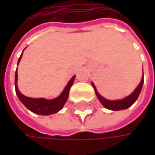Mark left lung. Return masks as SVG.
<instances>
[{"mask_svg":"<svg viewBox=\"0 0 155 155\" xmlns=\"http://www.w3.org/2000/svg\"><path fill=\"white\" fill-rule=\"evenodd\" d=\"M93 88H94V91H95V93L99 99V101L101 102V104L108 109H111V110H121V109H126V108H129L130 106H132L135 101L137 100L138 96H139L140 92L142 91V88H143V79L141 80V82L139 83V85L137 87V89L134 91V92H132L129 96L126 97L125 99L123 100H119V101H108L106 100L105 98H103L102 96H101L99 94V92L97 91L94 84L91 82Z\"/></svg>","mask_w":155,"mask_h":155,"instance_id":"obj_1","label":"left lung"}]
</instances>
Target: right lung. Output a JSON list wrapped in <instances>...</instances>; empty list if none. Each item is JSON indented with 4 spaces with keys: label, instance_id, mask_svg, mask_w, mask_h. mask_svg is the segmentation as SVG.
I'll return each instance as SVG.
<instances>
[{
    "label": "right lung",
    "instance_id": "add662e5",
    "mask_svg": "<svg viewBox=\"0 0 155 155\" xmlns=\"http://www.w3.org/2000/svg\"><path fill=\"white\" fill-rule=\"evenodd\" d=\"M22 54L20 55V57L18 58V64L21 59ZM75 76H73L72 79L69 81V82L67 83L66 87L64 88V90L63 91V92L55 99L54 100H47V99H33V98H28L26 97L24 95H22L17 86V80H18V74H17V70H16L15 74V90L16 93L18 98L19 99V101L22 102V104L28 108L30 111H32L33 113L38 114V115H51V114H54L56 112H58L59 110H61L62 108L64 107V103L66 102L68 96H69V91L70 89L74 83Z\"/></svg>",
    "mask_w": 155,
    "mask_h": 155
}]
</instances>
